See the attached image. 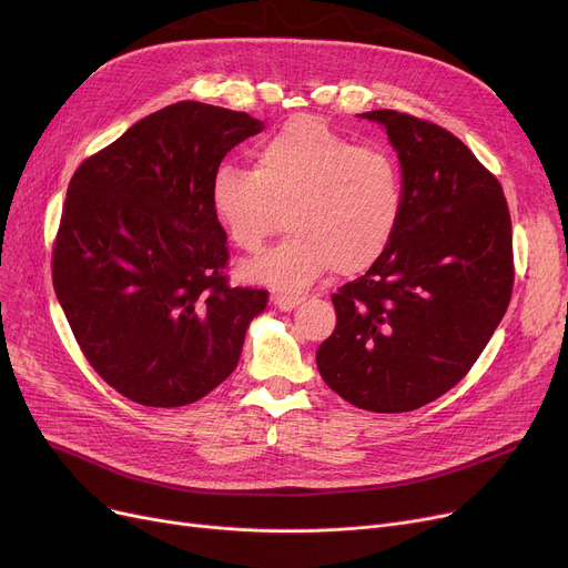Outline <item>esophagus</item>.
<instances>
[{
  "label": "esophagus",
  "mask_w": 568,
  "mask_h": 568,
  "mask_svg": "<svg viewBox=\"0 0 568 568\" xmlns=\"http://www.w3.org/2000/svg\"><path fill=\"white\" fill-rule=\"evenodd\" d=\"M271 300H273L275 307L288 312V310H295V307H297V304L302 302V295H293V293H273Z\"/></svg>",
  "instance_id": "esophagus-1"
}]
</instances>
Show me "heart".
I'll return each mask as SVG.
<instances>
[{"mask_svg":"<svg viewBox=\"0 0 568 568\" xmlns=\"http://www.w3.org/2000/svg\"><path fill=\"white\" fill-rule=\"evenodd\" d=\"M211 209L247 254L264 250L286 213L293 234L243 273L297 291L329 268L362 273L386 252L403 217V174L386 150L357 145L329 124L297 115L256 148L254 168H215Z\"/></svg>","mask_w":568,"mask_h":568,"instance_id":"b5f03b06","label":"heart"}]
</instances>
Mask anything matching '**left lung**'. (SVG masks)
Listing matches in <instances>:
<instances>
[{
  "label": "left lung",
  "instance_id": "1",
  "mask_svg": "<svg viewBox=\"0 0 568 568\" xmlns=\"http://www.w3.org/2000/svg\"><path fill=\"white\" fill-rule=\"evenodd\" d=\"M379 122L403 165V217L386 252L334 295L336 327L316 351L325 384L377 414L450 390L503 321L514 286L500 182L448 129L390 109Z\"/></svg>",
  "mask_w": 568,
  "mask_h": 568
}]
</instances>
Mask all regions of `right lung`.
Instances as JSON below:
<instances>
[{"mask_svg":"<svg viewBox=\"0 0 568 568\" xmlns=\"http://www.w3.org/2000/svg\"><path fill=\"white\" fill-rule=\"evenodd\" d=\"M261 129L243 111L186 100L74 170L52 282L83 357L120 396L184 407L234 373L268 291L230 286L211 180Z\"/></svg>","mask_w":568,"mask_h":568,"instance_id":"add662e5","label":"right lung"}]
</instances>
